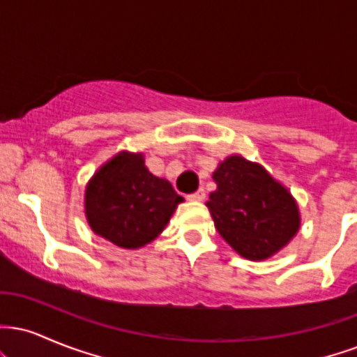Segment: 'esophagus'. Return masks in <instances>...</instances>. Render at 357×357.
<instances>
[{"label": "esophagus", "mask_w": 357, "mask_h": 357, "mask_svg": "<svg viewBox=\"0 0 357 357\" xmlns=\"http://www.w3.org/2000/svg\"><path fill=\"white\" fill-rule=\"evenodd\" d=\"M204 198H206V192H204L203 188H199L198 191H195V192H191V195H188V199H190V202H203Z\"/></svg>", "instance_id": "obj_1"}]
</instances>
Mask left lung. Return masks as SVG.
<instances>
[{"label":"left lung","mask_w":357,"mask_h":357,"mask_svg":"<svg viewBox=\"0 0 357 357\" xmlns=\"http://www.w3.org/2000/svg\"><path fill=\"white\" fill-rule=\"evenodd\" d=\"M216 190L206 202L216 230L238 255L265 260L301 228L297 202L264 166L230 155L213 173Z\"/></svg>","instance_id":"left-lung-1"}]
</instances>
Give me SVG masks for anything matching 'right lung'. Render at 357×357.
<instances>
[{
    "instance_id": "right-lung-1",
    "label": "right lung",
    "mask_w": 357,
    "mask_h": 357,
    "mask_svg": "<svg viewBox=\"0 0 357 357\" xmlns=\"http://www.w3.org/2000/svg\"><path fill=\"white\" fill-rule=\"evenodd\" d=\"M183 202L165 178L149 173L141 153L122 151L85 188V216L93 233L121 248L153 241Z\"/></svg>"
}]
</instances>
